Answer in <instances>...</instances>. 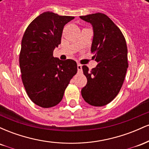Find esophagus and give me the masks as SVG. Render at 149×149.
<instances>
[{
    "mask_svg": "<svg viewBox=\"0 0 149 149\" xmlns=\"http://www.w3.org/2000/svg\"><path fill=\"white\" fill-rule=\"evenodd\" d=\"M77 67H78V72L81 73L82 72V65L80 64H78V65H77Z\"/></svg>",
    "mask_w": 149,
    "mask_h": 149,
    "instance_id": "1",
    "label": "esophagus"
}]
</instances>
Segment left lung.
<instances>
[{"mask_svg": "<svg viewBox=\"0 0 149 149\" xmlns=\"http://www.w3.org/2000/svg\"><path fill=\"white\" fill-rule=\"evenodd\" d=\"M80 17L93 27L91 52L97 62L90 71L83 66L88 83L81 95L90 105L103 107L117 96L123 84L128 68L127 44L121 31L107 15L98 13Z\"/></svg>", "mask_w": 149, "mask_h": 149, "instance_id": "8db88e82", "label": "left lung"}]
</instances>
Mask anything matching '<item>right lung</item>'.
<instances>
[{
    "label": "right lung",
    "instance_id": "right-lung-1",
    "mask_svg": "<svg viewBox=\"0 0 149 149\" xmlns=\"http://www.w3.org/2000/svg\"><path fill=\"white\" fill-rule=\"evenodd\" d=\"M73 19L45 12L34 19L24 33L19 53L22 83L30 100L40 107L57 105L78 71L74 60L53 57L64 26Z\"/></svg>",
    "mask_w": 149,
    "mask_h": 149
}]
</instances>
